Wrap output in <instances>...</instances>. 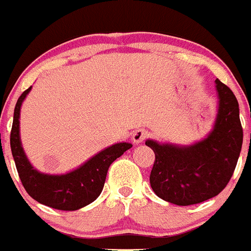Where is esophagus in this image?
<instances>
[{
  "label": "esophagus",
  "mask_w": 251,
  "mask_h": 251,
  "mask_svg": "<svg viewBox=\"0 0 251 251\" xmlns=\"http://www.w3.org/2000/svg\"><path fill=\"white\" fill-rule=\"evenodd\" d=\"M148 136H150V133H148V130L146 129H137L134 130V133H133V142L134 143H142V142H145L146 139L148 138Z\"/></svg>",
  "instance_id": "obj_1"
}]
</instances>
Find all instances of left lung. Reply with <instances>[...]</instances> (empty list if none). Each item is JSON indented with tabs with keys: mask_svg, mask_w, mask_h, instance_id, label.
<instances>
[{
	"mask_svg": "<svg viewBox=\"0 0 251 251\" xmlns=\"http://www.w3.org/2000/svg\"><path fill=\"white\" fill-rule=\"evenodd\" d=\"M216 88L219 114L207 138L191 147L146 142L156 156L151 187L162 200L178 206L203 202L220 194L234 174L243 146L239 104L231 89L219 79Z\"/></svg>",
	"mask_w": 251,
	"mask_h": 251,
	"instance_id": "left-lung-1",
	"label": "left lung"
}]
</instances>
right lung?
I'll return each mask as SVG.
<instances>
[{
  "mask_svg": "<svg viewBox=\"0 0 251 251\" xmlns=\"http://www.w3.org/2000/svg\"><path fill=\"white\" fill-rule=\"evenodd\" d=\"M30 90L31 86L20 95L17 100L10 136L11 152L22 186L34 200L43 205L63 211L79 210L97 200L103 190L109 166L126 151L129 150L132 145L118 143L106 148L70 174L61 176L40 174L34 170L26 158L19 134L20 108Z\"/></svg>",
  "mask_w": 251,
  "mask_h": 251,
  "instance_id": "1",
  "label": "right lung"
}]
</instances>
